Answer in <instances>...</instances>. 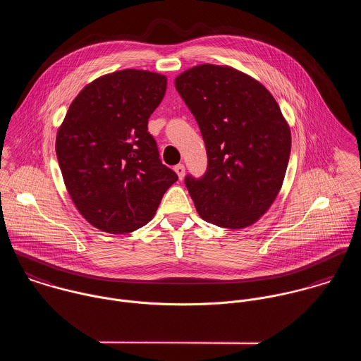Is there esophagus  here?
I'll use <instances>...</instances> for the list:
<instances>
[{"mask_svg": "<svg viewBox=\"0 0 361 361\" xmlns=\"http://www.w3.org/2000/svg\"><path fill=\"white\" fill-rule=\"evenodd\" d=\"M175 172H176V175L179 176V179H183V176H185V165L183 164H178V165H175Z\"/></svg>", "mask_w": 361, "mask_h": 361, "instance_id": "1", "label": "esophagus"}]
</instances>
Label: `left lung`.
<instances>
[{"mask_svg":"<svg viewBox=\"0 0 361 361\" xmlns=\"http://www.w3.org/2000/svg\"><path fill=\"white\" fill-rule=\"evenodd\" d=\"M175 87L206 143V175L185 178L199 215L221 228L253 225L275 202L290 155V128L255 78L212 63L193 66Z\"/></svg>","mask_w":361,"mask_h":361,"instance_id":"obj_1","label":"left lung"}]
</instances>
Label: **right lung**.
<instances>
[{
    "instance_id": "right-lung-1",
    "label": "right lung",
    "mask_w": 361,
    "mask_h": 361,
    "mask_svg": "<svg viewBox=\"0 0 361 361\" xmlns=\"http://www.w3.org/2000/svg\"><path fill=\"white\" fill-rule=\"evenodd\" d=\"M166 76L123 69L83 87L56 132L55 152L66 190L94 228L112 235L149 224L178 180L158 154L149 118Z\"/></svg>"
}]
</instances>
